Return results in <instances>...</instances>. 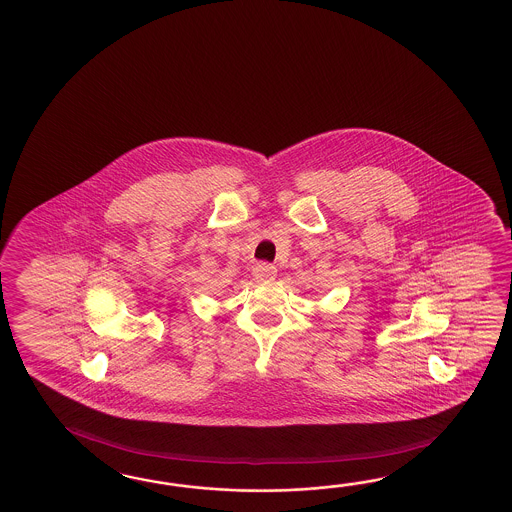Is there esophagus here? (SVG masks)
Instances as JSON below:
<instances>
[{"label":"esophagus","instance_id":"1","mask_svg":"<svg viewBox=\"0 0 512 512\" xmlns=\"http://www.w3.org/2000/svg\"><path fill=\"white\" fill-rule=\"evenodd\" d=\"M252 274H254V278L260 280V282H271V280H274V276H276V267L271 265V263H258V265L252 269Z\"/></svg>","mask_w":512,"mask_h":512}]
</instances>
